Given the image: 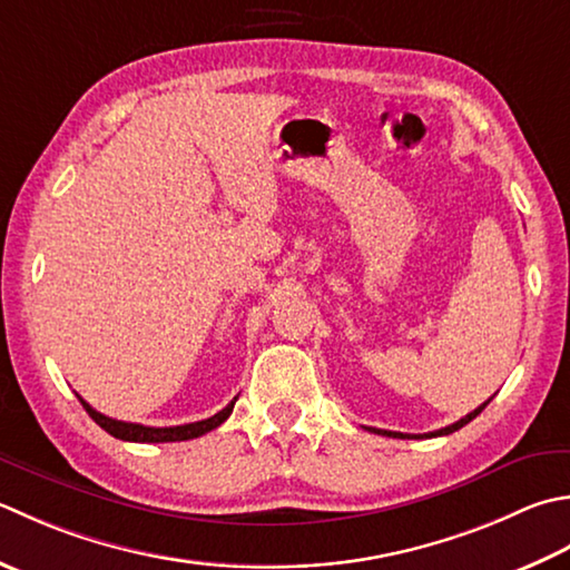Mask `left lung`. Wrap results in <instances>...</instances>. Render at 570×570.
<instances>
[{
	"label": "left lung",
	"mask_w": 570,
	"mask_h": 570,
	"mask_svg": "<svg viewBox=\"0 0 570 570\" xmlns=\"http://www.w3.org/2000/svg\"><path fill=\"white\" fill-rule=\"evenodd\" d=\"M489 400H492V397H489ZM489 400H487V403H482V405H479L474 412H470V415H464L462 420H456L454 422V425H448V428H442V430H434V432H428L425 434V438H440V434H450V432H454V430H460V428H464L466 425V422H472L476 415H479V412H482L487 405H489ZM367 430H371V432H375V434H385V438H397V440H412V438H422V434H403V432H390V430H375V428H367Z\"/></svg>",
	"instance_id": "1"
}]
</instances>
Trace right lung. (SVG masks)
<instances>
[{
    "instance_id": "right-lung-1",
    "label": "right lung",
    "mask_w": 570,
    "mask_h": 570,
    "mask_svg": "<svg viewBox=\"0 0 570 570\" xmlns=\"http://www.w3.org/2000/svg\"><path fill=\"white\" fill-rule=\"evenodd\" d=\"M78 400H81V405L86 407V412H88V415H91V420L96 422V425H100L108 434H114V438L126 440V442H183V440L203 438L205 432L219 428L222 422H225L232 415L234 403H237V397H234L225 410L217 412V415H212L207 420H199V422H189V425L145 428V425H136V422H122V420H114V417L100 415V412L88 405L81 395H78Z\"/></svg>"
}]
</instances>
